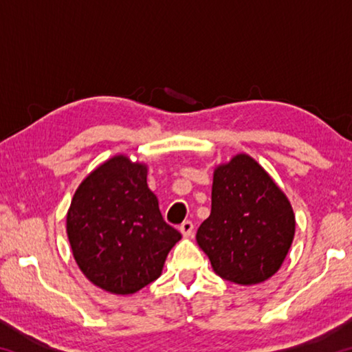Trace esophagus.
<instances>
[{
	"label": "esophagus",
	"mask_w": 352,
	"mask_h": 352,
	"mask_svg": "<svg viewBox=\"0 0 352 352\" xmlns=\"http://www.w3.org/2000/svg\"><path fill=\"white\" fill-rule=\"evenodd\" d=\"M180 233L183 237H190L194 233V223L190 220H184V222L180 225Z\"/></svg>",
	"instance_id": "34e87169"
}]
</instances>
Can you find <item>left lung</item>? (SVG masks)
I'll list each match as a JSON object with an SVG mask.
<instances>
[{
	"label": "left lung",
	"mask_w": 352,
	"mask_h": 352,
	"mask_svg": "<svg viewBox=\"0 0 352 352\" xmlns=\"http://www.w3.org/2000/svg\"><path fill=\"white\" fill-rule=\"evenodd\" d=\"M287 195L254 158L237 153L214 168L211 214L199 226V247L222 279L264 283L281 269L295 236Z\"/></svg>",
	"instance_id": "left-lung-1"
}]
</instances>
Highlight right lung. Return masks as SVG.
I'll use <instances>...</instances> for the list:
<instances>
[{"mask_svg":"<svg viewBox=\"0 0 352 352\" xmlns=\"http://www.w3.org/2000/svg\"><path fill=\"white\" fill-rule=\"evenodd\" d=\"M146 163L115 155L76 189L67 212L71 252L83 275L113 295H132L162 276L182 234L163 220Z\"/></svg>","mask_w":352,"mask_h":352,"instance_id":"right-lung-1","label":"right lung"}]
</instances>
